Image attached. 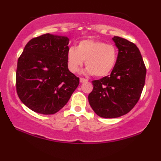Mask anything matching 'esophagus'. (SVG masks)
Masks as SVG:
<instances>
[{"label": "esophagus", "mask_w": 161, "mask_h": 161, "mask_svg": "<svg viewBox=\"0 0 161 161\" xmlns=\"http://www.w3.org/2000/svg\"><path fill=\"white\" fill-rule=\"evenodd\" d=\"M79 80H80V82H82V83L88 82V79H84V78H80V79H79Z\"/></svg>", "instance_id": "obj_1"}]
</instances>
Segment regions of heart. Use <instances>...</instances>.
<instances>
[{"instance_id": "b5f03b06", "label": "heart", "mask_w": 161, "mask_h": 161, "mask_svg": "<svg viewBox=\"0 0 161 161\" xmlns=\"http://www.w3.org/2000/svg\"><path fill=\"white\" fill-rule=\"evenodd\" d=\"M66 57L68 68L72 73L79 72L86 61L87 73L104 77L115 67L118 51L115 46L104 42L87 39L81 41L77 47H69Z\"/></svg>"}]
</instances>
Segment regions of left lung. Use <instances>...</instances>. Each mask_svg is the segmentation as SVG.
Instances as JSON below:
<instances>
[{"label": "left lung", "mask_w": 161, "mask_h": 161, "mask_svg": "<svg viewBox=\"0 0 161 161\" xmlns=\"http://www.w3.org/2000/svg\"><path fill=\"white\" fill-rule=\"evenodd\" d=\"M118 58L110 75L92 81L93 90L88 102L97 115L116 118L134 108L145 86L146 67L137 46L132 42L114 36Z\"/></svg>", "instance_id": "left-lung-1"}]
</instances>
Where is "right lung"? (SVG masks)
I'll return each instance as SVG.
<instances>
[{
  "instance_id": "obj_1",
  "label": "right lung",
  "mask_w": 161,
  "mask_h": 161,
  "mask_svg": "<svg viewBox=\"0 0 161 161\" xmlns=\"http://www.w3.org/2000/svg\"><path fill=\"white\" fill-rule=\"evenodd\" d=\"M69 38L49 33L29 41L18 59L16 92L27 108L53 114L68 102L79 78L68 69Z\"/></svg>"
}]
</instances>
